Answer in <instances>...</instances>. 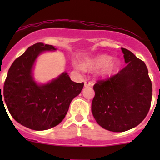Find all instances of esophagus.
<instances>
[{"label":"esophagus","mask_w":160,"mask_h":160,"mask_svg":"<svg viewBox=\"0 0 160 160\" xmlns=\"http://www.w3.org/2000/svg\"><path fill=\"white\" fill-rule=\"evenodd\" d=\"M93 85V82H90L88 80H84V87L85 88H88V87H90Z\"/></svg>","instance_id":"1"}]
</instances>
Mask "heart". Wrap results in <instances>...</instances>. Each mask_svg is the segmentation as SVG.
Wrapping results in <instances>:
<instances>
[{
	"mask_svg": "<svg viewBox=\"0 0 160 160\" xmlns=\"http://www.w3.org/2000/svg\"><path fill=\"white\" fill-rule=\"evenodd\" d=\"M83 67L90 70L101 67L99 75L107 77L117 72L120 67V62L118 59H112V57L108 55H100L83 62Z\"/></svg>",
	"mask_w": 160,
	"mask_h": 160,
	"instance_id": "b5f03b06",
	"label": "heart"
}]
</instances>
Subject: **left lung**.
Returning a JSON list of instances; mask_svg holds the SVG:
<instances>
[{"instance_id": "8db88e82", "label": "left lung", "mask_w": 160, "mask_h": 160, "mask_svg": "<svg viewBox=\"0 0 160 160\" xmlns=\"http://www.w3.org/2000/svg\"><path fill=\"white\" fill-rule=\"evenodd\" d=\"M125 68L93 86L95 96L91 111L97 123L104 129L122 132L139 125L149 112L152 82L143 61L122 48Z\"/></svg>"}]
</instances>
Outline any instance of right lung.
I'll use <instances>...</instances> for the list:
<instances>
[{
  "instance_id": "add662e5",
  "label": "right lung",
  "mask_w": 160,
  "mask_h": 160,
  "mask_svg": "<svg viewBox=\"0 0 160 160\" xmlns=\"http://www.w3.org/2000/svg\"><path fill=\"white\" fill-rule=\"evenodd\" d=\"M56 50L42 42L28 47L14 61L4 82V98L11 115L32 130H47L59 125L83 88V83L72 81L67 72L46 83L35 81L32 72L38 56Z\"/></svg>"
}]
</instances>
